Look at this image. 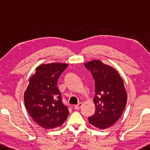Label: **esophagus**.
I'll return each instance as SVG.
<instances>
[{
	"label": "esophagus",
	"instance_id": "34e87169",
	"mask_svg": "<svg viewBox=\"0 0 150 150\" xmlns=\"http://www.w3.org/2000/svg\"><path fill=\"white\" fill-rule=\"evenodd\" d=\"M82 103H79L78 104H77V105H75V108L76 110H78V109H80V108L82 107Z\"/></svg>",
	"mask_w": 150,
	"mask_h": 150
}]
</instances>
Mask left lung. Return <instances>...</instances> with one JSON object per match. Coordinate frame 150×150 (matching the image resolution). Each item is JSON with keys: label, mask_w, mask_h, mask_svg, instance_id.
<instances>
[{"label": "left lung", "mask_w": 150, "mask_h": 150, "mask_svg": "<svg viewBox=\"0 0 150 150\" xmlns=\"http://www.w3.org/2000/svg\"><path fill=\"white\" fill-rule=\"evenodd\" d=\"M84 65L92 73L95 84V113L89 117V123L105 129L118 120L127 102V93L119 73L100 61H92Z\"/></svg>", "instance_id": "8db88e82"}]
</instances>
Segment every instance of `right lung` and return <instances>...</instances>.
Segmentation results:
<instances>
[{
  "instance_id": "1",
  "label": "right lung",
  "mask_w": 150,
  "mask_h": 150,
  "mask_svg": "<svg viewBox=\"0 0 150 150\" xmlns=\"http://www.w3.org/2000/svg\"><path fill=\"white\" fill-rule=\"evenodd\" d=\"M68 64H43L30 79L24 99L29 114L39 126L53 129L61 126L67 119L68 107L63 103L58 89V77Z\"/></svg>"
}]
</instances>
